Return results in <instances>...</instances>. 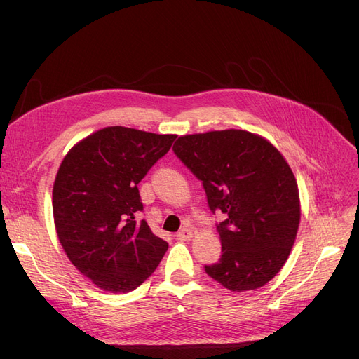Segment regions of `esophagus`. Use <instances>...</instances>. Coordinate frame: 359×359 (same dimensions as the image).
<instances>
[{
  "label": "esophagus",
  "mask_w": 359,
  "mask_h": 359,
  "mask_svg": "<svg viewBox=\"0 0 359 359\" xmlns=\"http://www.w3.org/2000/svg\"><path fill=\"white\" fill-rule=\"evenodd\" d=\"M177 238L181 241H189L193 238V232L191 229H189V227H182V229L177 233Z\"/></svg>",
  "instance_id": "1"
}]
</instances>
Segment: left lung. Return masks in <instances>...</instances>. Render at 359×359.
<instances>
[{
    "mask_svg": "<svg viewBox=\"0 0 359 359\" xmlns=\"http://www.w3.org/2000/svg\"><path fill=\"white\" fill-rule=\"evenodd\" d=\"M173 153L202 186L217 224L222 257L205 265L211 278L232 292L273 280L287 260L301 220L299 191L280 151L245 130L180 136Z\"/></svg>",
    "mask_w": 359,
    "mask_h": 359,
    "instance_id": "8db88e82",
    "label": "left lung"
}]
</instances>
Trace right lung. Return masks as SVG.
<instances>
[{"label":"right lung","instance_id":"right-lung-1","mask_svg":"<svg viewBox=\"0 0 359 359\" xmlns=\"http://www.w3.org/2000/svg\"><path fill=\"white\" fill-rule=\"evenodd\" d=\"M175 135L106 127L76 144L61 161L52 191L53 222L70 262L106 292L127 293L154 273L168 243L136 215L137 184Z\"/></svg>","mask_w":359,"mask_h":359}]
</instances>
